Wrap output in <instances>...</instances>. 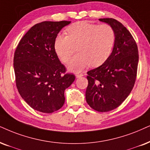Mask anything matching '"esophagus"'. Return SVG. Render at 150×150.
<instances>
[{
  "label": "esophagus",
  "mask_w": 150,
  "mask_h": 150,
  "mask_svg": "<svg viewBox=\"0 0 150 150\" xmlns=\"http://www.w3.org/2000/svg\"><path fill=\"white\" fill-rule=\"evenodd\" d=\"M75 76H76V77H80L84 76V75L81 73H76L75 74Z\"/></svg>",
  "instance_id": "obj_1"
}]
</instances>
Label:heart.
<instances>
[{
  "label": "heart",
  "instance_id": "obj_1",
  "mask_svg": "<svg viewBox=\"0 0 150 150\" xmlns=\"http://www.w3.org/2000/svg\"><path fill=\"white\" fill-rule=\"evenodd\" d=\"M68 35L56 37L54 49L62 61L67 62L78 46L79 53L68 64L70 71L79 72L91 65L100 66L112 52L115 42L114 30L109 25H98L79 21L67 28Z\"/></svg>",
  "mask_w": 150,
  "mask_h": 150
}]
</instances>
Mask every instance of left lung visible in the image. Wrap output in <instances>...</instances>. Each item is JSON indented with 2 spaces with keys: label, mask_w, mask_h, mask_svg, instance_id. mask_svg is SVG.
I'll return each mask as SVG.
<instances>
[{
  "label": "left lung",
  "mask_w": 150,
  "mask_h": 150,
  "mask_svg": "<svg viewBox=\"0 0 150 150\" xmlns=\"http://www.w3.org/2000/svg\"><path fill=\"white\" fill-rule=\"evenodd\" d=\"M115 33L112 52L99 67L87 72L86 100L92 109L107 112L119 107L135 84L138 64L137 44L129 31L114 18H100Z\"/></svg>",
  "instance_id": "8db88e82"
}]
</instances>
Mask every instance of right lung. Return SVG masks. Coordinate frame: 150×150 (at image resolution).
<instances>
[{
  "instance_id": "right-lung-1",
  "label": "right lung",
  "mask_w": 150,
  "mask_h": 150,
  "mask_svg": "<svg viewBox=\"0 0 150 150\" xmlns=\"http://www.w3.org/2000/svg\"><path fill=\"white\" fill-rule=\"evenodd\" d=\"M71 21H43L33 26L18 43L14 57L16 84L33 109L50 113L61 109L64 91L75 80L66 73L54 49L58 33Z\"/></svg>"
}]
</instances>
